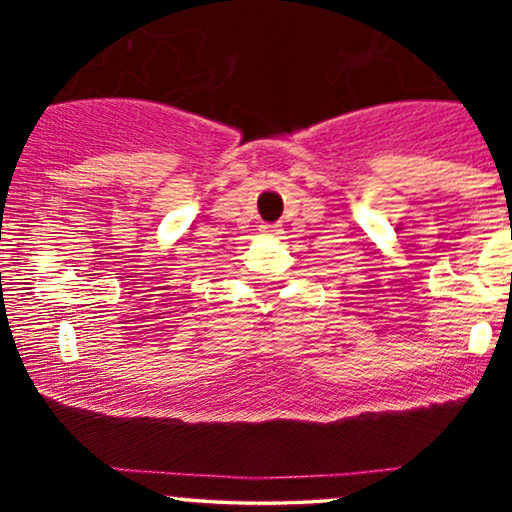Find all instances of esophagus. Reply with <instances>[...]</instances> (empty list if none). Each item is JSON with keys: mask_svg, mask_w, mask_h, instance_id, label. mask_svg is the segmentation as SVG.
Wrapping results in <instances>:
<instances>
[{"mask_svg": "<svg viewBox=\"0 0 512 512\" xmlns=\"http://www.w3.org/2000/svg\"><path fill=\"white\" fill-rule=\"evenodd\" d=\"M260 231L264 233V236H276V233H279V226H274V223H267V226H262Z\"/></svg>", "mask_w": 512, "mask_h": 512, "instance_id": "1", "label": "esophagus"}]
</instances>
